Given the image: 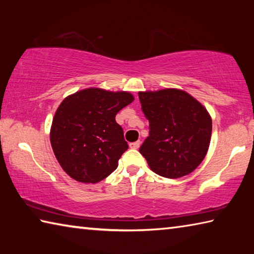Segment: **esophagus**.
Returning a JSON list of instances; mask_svg holds the SVG:
<instances>
[{"label": "esophagus", "mask_w": 254, "mask_h": 254, "mask_svg": "<svg viewBox=\"0 0 254 254\" xmlns=\"http://www.w3.org/2000/svg\"><path fill=\"white\" fill-rule=\"evenodd\" d=\"M140 144H141L140 141H136V142H132V143H130V148L131 149H139Z\"/></svg>", "instance_id": "esophagus-1"}]
</instances>
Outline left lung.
<instances>
[{
    "mask_svg": "<svg viewBox=\"0 0 254 254\" xmlns=\"http://www.w3.org/2000/svg\"><path fill=\"white\" fill-rule=\"evenodd\" d=\"M149 136L140 147L153 173L175 179L192 173L207 153L212 119L188 93L175 88L140 92Z\"/></svg>",
    "mask_w": 254,
    "mask_h": 254,
    "instance_id": "8db88e82",
    "label": "left lung"
}]
</instances>
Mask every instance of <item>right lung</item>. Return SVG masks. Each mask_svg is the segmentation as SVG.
Returning <instances> with one entry per match:
<instances>
[{"label":"right lung","mask_w":254,"mask_h":254,"mask_svg":"<svg viewBox=\"0 0 254 254\" xmlns=\"http://www.w3.org/2000/svg\"><path fill=\"white\" fill-rule=\"evenodd\" d=\"M133 100L127 92L86 88L62 102L53 120L50 142L67 175L77 182L96 184L118 168L128 145L115 115Z\"/></svg>","instance_id":"right-lung-1"}]
</instances>
